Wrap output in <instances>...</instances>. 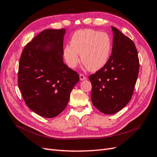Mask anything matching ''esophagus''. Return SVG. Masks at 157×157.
Masks as SVG:
<instances>
[{
    "label": "esophagus",
    "mask_w": 157,
    "mask_h": 157,
    "mask_svg": "<svg viewBox=\"0 0 157 157\" xmlns=\"http://www.w3.org/2000/svg\"><path fill=\"white\" fill-rule=\"evenodd\" d=\"M79 79H80V80H85V79H87V78H86V76L83 74V73H80V74H79Z\"/></svg>",
    "instance_id": "34e87169"
}]
</instances>
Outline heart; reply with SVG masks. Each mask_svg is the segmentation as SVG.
I'll return each mask as SVG.
<instances>
[{
  "instance_id": "b5f03b06",
  "label": "heart",
  "mask_w": 157,
  "mask_h": 157,
  "mask_svg": "<svg viewBox=\"0 0 157 157\" xmlns=\"http://www.w3.org/2000/svg\"><path fill=\"white\" fill-rule=\"evenodd\" d=\"M112 47L109 36L91 29L75 32L71 39V46L64 48V56L67 65L75 68L79 63L80 55L83 64L90 71L101 69L107 63Z\"/></svg>"
}]
</instances>
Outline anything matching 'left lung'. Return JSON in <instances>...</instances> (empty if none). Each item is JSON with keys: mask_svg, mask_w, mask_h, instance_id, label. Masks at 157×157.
<instances>
[{"mask_svg": "<svg viewBox=\"0 0 157 157\" xmlns=\"http://www.w3.org/2000/svg\"><path fill=\"white\" fill-rule=\"evenodd\" d=\"M112 30V53L107 63L89 76L92 104L107 115L117 113L131 100L140 65L134 42L113 26Z\"/></svg>", "mask_w": 157, "mask_h": 157, "instance_id": "8db88e82", "label": "left lung"}]
</instances>
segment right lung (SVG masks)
I'll return each mask as SVG.
<instances>
[{
  "mask_svg": "<svg viewBox=\"0 0 157 157\" xmlns=\"http://www.w3.org/2000/svg\"><path fill=\"white\" fill-rule=\"evenodd\" d=\"M64 28L43 30L25 46L18 86L26 105L43 117L59 115L67 105L79 74L63 61Z\"/></svg>",
  "mask_w": 157,
  "mask_h": 157,
  "instance_id": "1",
  "label": "right lung"
}]
</instances>
